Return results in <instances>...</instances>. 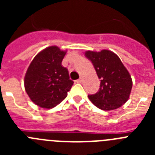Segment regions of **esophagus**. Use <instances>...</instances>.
I'll return each mask as SVG.
<instances>
[{"instance_id":"34e87169","label":"esophagus","mask_w":155,"mask_h":155,"mask_svg":"<svg viewBox=\"0 0 155 155\" xmlns=\"http://www.w3.org/2000/svg\"><path fill=\"white\" fill-rule=\"evenodd\" d=\"M82 81H83V80H82L81 78H80V79H78V80H76V82H77V83H81Z\"/></svg>"}]
</instances>
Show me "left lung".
Here are the masks:
<instances>
[{
  "mask_svg": "<svg viewBox=\"0 0 155 155\" xmlns=\"http://www.w3.org/2000/svg\"><path fill=\"white\" fill-rule=\"evenodd\" d=\"M84 54L91 61L101 79L98 92L88 95L90 101L105 111L120 108L128 100L133 85L130 74L120 57L108 50H87Z\"/></svg>",
  "mask_w": 155,
  "mask_h": 155,
  "instance_id": "obj_1",
  "label": "left lung"
}]
</instances>
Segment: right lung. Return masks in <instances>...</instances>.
Returning a JSON list of instances; mask_svg holds the SVG:
<instances>
[{
  "label": "right lung",
  "mask_w": 155,
  "mask_h": 155,
  "mask_svg": "<svg viewBox=\"0 0 155 155\" xmlns=\"http://www.w3.org/2000/svg\"><path fill=\"white\" fill-rule=\"evenodd\" d=\"M67 51L56 46L46 47L32 60L24 79L25 89L38 106L52 109L67 97L74 84L62 66Z\"/></svg>",
  "instance_id": "obj_1"
}]
</instances>
